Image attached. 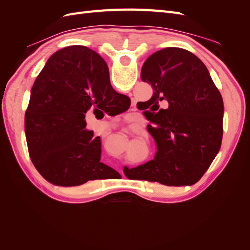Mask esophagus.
Listing matches in <instances>:
<instances>
[{
  "label": "esophagus",
  "mask_w": 250,
  "mask_h": 250,
  "mask_svg": "<svg viewBox=\"0 0 250 250\" xmlns=\"http://www.w3.org/2000/svg\"><path fill=\"white\" fill-rule=\"evenodd\" d=\"M132 106H134V105H132Z\"/></svg>",
  "instance_id": "obj_1"
}]
</instances>
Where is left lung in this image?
Masks as SVG:
<instances>
[{"label": "left lung", "instance_id": "left-lung-1", "mask_svg": "<svg viewBox=\"0 0 250 250\" xmlns=\"http://www.w3.org/2000/svg\"><path fill=\"white\" fill-rule=\"evenodd\" d=\"M141 79L153 96L145 111L148 131L155 140L153 161L129 169V179L157 181L165 186H191L208 169L221 147L223 101L208 70L193 53L166 48L150 55ZM161 103L167 107L160 109Z\"/></svg>", "mask_w": 250, "mask_h": 250}]
</instances>
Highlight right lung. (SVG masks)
I'll use <instances>...</instances> for the list:
<instances>
[{"instance_id": "right-lung-1", "label": "right lung", "mask_w": 250, "mask_h": 250, "mask_svg": "<svg viewBox=\"0 0 250 250\" xmlns=\"http://www.w3.org/2000/svg\"><path fill=\"white\" fill-rule=\"evenodd\" d=\"M130 99L117 93L104 59L84 46L55 52L31 88L25 115L30 158L49 183L75 187L116 172L100 162L101 140L86 129L94 108L119 115Z\"/></svg>"}]
</instances>
